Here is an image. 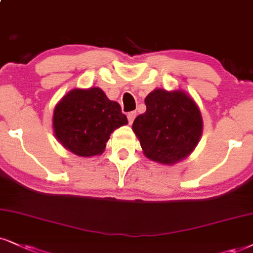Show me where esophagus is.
Instances as JSON below:
<instances>
[{
	"label": "esophagus",
	"mask_w": 253,
	"mask_h": 253,
	"mask_svg": "<svg viewBox=\"0 0 253 253\" xmlns=\"http://www.w3.org/2000/svg\"><path fill=\"white\" fill-rule=\"evenodd\" d=\"M136 115H137L136 111H130L129 114H127V121H129L130 124H132V122H133V120H135Z\"/></svg>",
	"instance_id": "34e87169"
}]
</instances>
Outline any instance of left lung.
<instances>
[{"mask_svg": "<svg viewBox=\"0 0 253 253\" xmlns=\"http://www.w3.org/2000/svg\"><path fill=\"white\" fill-rule=\"evenodd\" d=\"M146 111L133 121L144 155L162 164H174L197 145L203 122L196 103L184 91L156 89L145 98Z\"/></svg>", "mask_w": 253, "mask_h": 253, "instance_id": "8db88e82", "label": "left lung"}]
</instances>
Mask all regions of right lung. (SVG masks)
Instances as JSON below:
<instances>
[{"instance_id": "obj_1", "label": "right lung", "mask_w": 253, "mask_h": 253, "mask_svg": "<svg viewBox=\"0 0 253 253\" xmlns=\"http://www.w3.org/2000/svg\"><path fill=\"white\" fill-rule=\"evenodd\" d=\"M126 123L121 105L99 88L71 90L56 105L52 118L58 141L82 157L102 154L110 133Z\"/></svg>"}]
</instances>
